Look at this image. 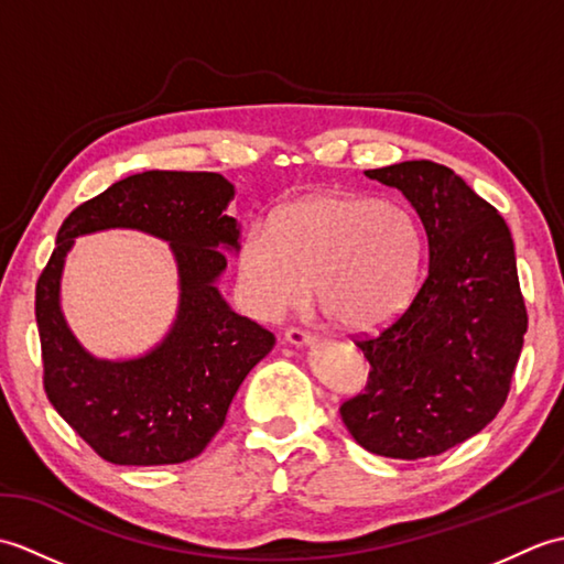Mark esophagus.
<instances>
[{"label":"esophagus","mask_w":564,"mask_h":564,"mask_svg":"<svg viewBox=\"0 0 564 564\" xmlns=\"http://www.w3.org/2000/svg\"><path fill=\"white\" fill-rule=\"evenodd\" d=\"M285 341L293 344V346H313L315 344V334H310L305 329H297V327H291V329H285Z\"/></svg>","instance_id":"esophagus-1"}]
</instances>
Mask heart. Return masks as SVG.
<instances>
[{"instance_id":"b5f03b06","label":"heart","mask_w":564,"mask_h":564,"mask_svg":"<svg viewBox=\"0 0 564 564\" xmlns=\"http://www.w3.org/2000/svg\"><path fill=\"white\" fill-rule=\"evenodd\" d=\"M422 235L400 203L351 194L295 200L247 230L237 254L249 310L279 319L310 297L344 329L398 317L416 289Z\"/></svg>"}]
</instances>
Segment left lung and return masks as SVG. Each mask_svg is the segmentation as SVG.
I'll return each mask as SVG.
<instances>
[{
    "mask_svg": "<svg viewBox=\"0 0 564 564\" xmlns=\"http://www.w3.org/2000/svg\"><path fill=\"white\" fill-rule=\"evenodd\" d=\"M424 225L429 267L410 307L356 341L368 386L341 404L358 446L416 460L467 441L505 404L529 327L505 218L453 170L412 160L368 170Z\"/></svg>",
    "mask_w": 564,
    "mask_h": 564,
    "instance_id": "left-lung-1",
    "label": "left lung"
}]
</instances>
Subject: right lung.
Here are the masks:
<instances>
[{
  "label": "right lung",
  "mask_w": 564,
  "mask_h": 564,
  "mask_svg": "<svg viewBox=\"0 0 564 564\" xmlns=\"http://www.w3.org/2000/svg\"><path fill=\"white\" fill-rule=\"evenodd\" d=\"M235 186L213 172H142L67 215L35 285L45 394L57 414L116 465H174L196 458L225 424L247 373L275 337L237 315L218 291L225 251H239L227 215ZM138 229L171 245L180 273L173 327L140 357L99 359L74 337L58 305L74 239Z\"/></svg>",
  "instance_id": "right-lung-1"
}]
</instances>
